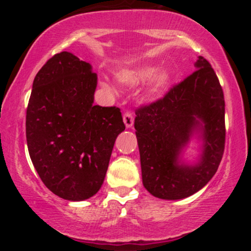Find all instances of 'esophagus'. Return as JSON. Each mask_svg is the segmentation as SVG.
Masks as SVG:
<instances>
[{"label": "esophagus", "mask_w": 251, "mask_h": 251, "mask_svg": "<svg viewBox=\"0 0 251 251\" xmlns=\"http://www.w3.org/2000/svg\"><path fill=\"white\" fill-rule=\"evenodd\" d=\"M123 122H125L126 128H131L133 125V115L131 112L125 113V115H123Z\"/></svg>", "instance_id": "1"}]
</instances>
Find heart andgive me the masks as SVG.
Returning a JSON list of instances; mask_svg holds the SVG:
<instances>
[{"label": "heart", "mask_w": 251, "mask_h": 251, "mask_svg": "<svg viewBox=\"0 0 251 251\" xmlns=\"http://www.w3.org/2000/svg\"><path fill=\"white\" fill-rule=\"evenodd\" d=\"M152 80V89L154 91H161L170 83L171 74L169 71L162 70L157 72L155 66H142L131 71H123L116 75V80L120 83L126 85H136Z\"/></svg>", "instance_id": "b5f03b06"}]
</instances>
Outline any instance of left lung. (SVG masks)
<instances>
[{"mask_svg":"<svg viewBox=\"0 0 251 251\" xmlns=\"http://www.w3.org/2000/svg\"><path fill=\"white\" fill-rule=\"evenodd\" d=\"M197 71L162 99L137 109L135 129L144 187L153 197L180 200L209 183L225 146V100L211 65L199 56ZM201 149L197 161L183 159L191 139Z\"/></svg>","mask_w":251,"mask_h":251,"instance_id":"8db88e82","label":"left lung"}]
</instances>
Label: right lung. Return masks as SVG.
I'll return each instance as SVG.
<instances>
[{
  "label": "right lung",
  "instance_id": "obj_1",
  "mask_svg": "<svg viewBox=\"0 0 251 251\" xmlns=\"http://www.w3.org/2000/svg\"><path fill=\"white\" fill-rule=\"evenodd\" d=\"M97 74L63 51L36 74L26 113L30 160L61 199L83 201L100 190L115 139L125 131L118 107L94 105Z\"/></svg>",
  "mask_w": 251,
  "mask_h": 251
}]
</instances>
